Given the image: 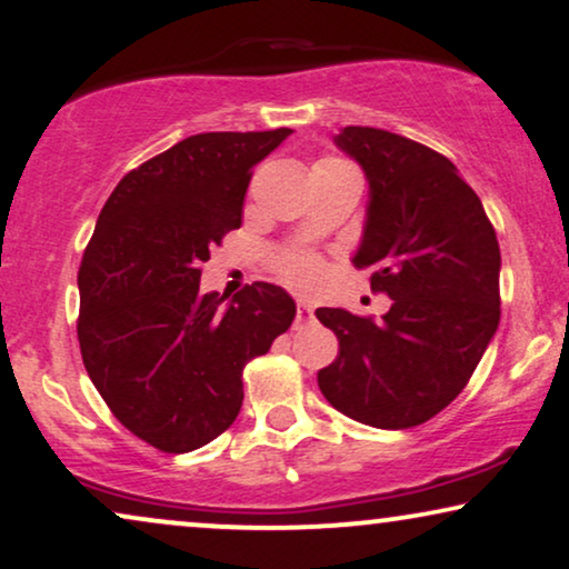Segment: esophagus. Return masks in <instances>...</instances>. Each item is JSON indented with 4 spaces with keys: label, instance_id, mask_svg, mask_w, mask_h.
<instances>
[{
    "label": "esophagus",
    "instance_id": "34e87169",
    "mask_svg": "<svg viewBox=\"0 0 569 569\" xmlns=\"http://www.w3.org/2000/svg\"><path fill=\"white\" fill-rule=\"evenodd\" d=\"M310 323H316L313 308L306 306V302H300L298 316H295V329H302V326H310Z\"/></svg>",
    "mask_w": 569,
    "mask_h": 569
}]
</instances>
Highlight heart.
I'll return each mask as SVG.
<instances>
[{
  "label": "heart",
  "instance_id": "obj_1",
  "mask_svg": "<svg viewBox=\"0 0 569 569\" xmlns=\"http://www.w3.org/2000/svg\"><path fill=\"white\" fill-rule=\"evenodd\" d=\"M313 173H347V176H357L355 168L349 166L347 160L339 158H323L313 166ZM279 277L284 279L287 284L298 287L300 292H313L321 287L323 277H326V263L321 256L316 253H306V251H292L284 253L277 263Z\"/></svg>",
  "mask_w": 569,
  "mask_h": 569
}]
</instances>
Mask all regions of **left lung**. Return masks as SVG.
Returning <instances> with one entry per match:
<instances>
[{"label":"left lung","mask_w":569,"mask_h":569,"mask_svg":"<svg viewBox=\"0 0 569 569\" xmlns=\"http://www.w3.org/2000/svg\"><path fill=\"white\" fill-rule=\"evenodd\" d=\"M339 150L370 183L355 267L393 300L376 321L318 308L339 355L318 370L333 409L378 430H407L448 407L500 323V246L492 222L446 154L391 131L345 127Z\"/></svg>","instance_id":"1"}]
</instances>
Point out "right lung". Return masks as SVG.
Here are the masks:
<instances>
[{"instance_id": "add662e5", "label": "right lung", "mask_w": 569, "mask_h": 569, "mask_svg": "<svg viewBox=\"0 0 569 569\" xmlns=\"http://www.w3.org/2000/svg\"><path fill=\"white\" fill-rule=\"evenodd\" d=\"M292 129L209 131L129 170L82 253L77 339L113 417L162 453H189L236 422L243 368L290 329L282 287L228 306L199 292L209 248L240 228L253 166Z\"/></svg>"}]
</instances>
